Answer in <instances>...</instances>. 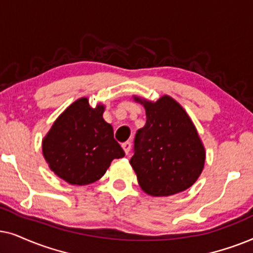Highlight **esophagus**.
<instances>
[{
  "instance_id": "esophagus-1",
  "label": "esophagus",
  "mask_w": 253,
  "mask_h": 253,
  "mask_svg": "<svg viewBox=\"0 0 253 253\" xmlns=\"http://www.w3.org/2000/svg\"><path fill=\"white\" fill-rule=\"evenodd\" d=\"M123 148H124L125 153L128 155L129 151H130V148H132V143H130V141H126V142H124L123 143Z\"/></svg>"
}]
</instances>
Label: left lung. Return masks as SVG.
<instances>
[{
	"label": "left lung",
	"instance_id": "obj_1",
	"mask_svg": "<svg viewBox=\"0 0 253 253\" xmlns=\"http://www.w3.org/2000/svg\"><path fill=\"white\" fill-rule=\"evenodd\" d=\"M146 109V125L134 139L129 163L147 194L168 197L187 190L200 176L205 149L185 110L169 96L156 103L136 98Z\"/></svg>",
	"mask_w": 253,
	"mask_h": 253
}]
</instances>
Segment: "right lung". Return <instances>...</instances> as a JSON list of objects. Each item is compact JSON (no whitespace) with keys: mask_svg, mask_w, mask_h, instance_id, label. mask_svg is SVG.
Here are the masks:
<instances>
[{"mask_svg":"<svg viewBox=\"0 0 253 253\" xmlns=\"http://www.w3.org/2000/svg\"><path fill=\"white\" fill-rule=\"evenodd\" d=\"M103 112V105L92 109L86 98L76 100L43 139V157L50 170L67 183L91 184L104 176L114 158L125 156Z\"/></svg>","mask_w":253,"mask_h":253,"instance_id":"right-lung-1","label":"right lung"}]
</instances>
